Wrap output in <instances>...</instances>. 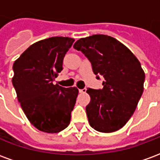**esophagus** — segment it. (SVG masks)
<instances>
[{
    "label": "esophagus",
    "mask_w": 160,
    "mask_h": 160,
    "mask_svg": "<svg viewBox=\"0 0 160 160\" xmlns=\"http://www.w3.org/2000/svg\"><path fill=\"white\" fill-rule=\"evenodd\" d=\"M79 92H80V93H86V92H87V88L80 89V90H79Z\"/></svg>",
    "instance_id": "34e87169"
}]
</instances>
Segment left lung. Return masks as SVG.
<instances>
[{
	"mask_svg": "<svg viewBox=\"0 0 160 160\" xmlns=\"http://www.w3.org/2000/svg\"><path fill=\"white\" fill-rule=\"evenodd\" d=\"M73 48L90 61L98 80L104 78L102 89L87 90L91 97L86 107L91 127L103 133L120 129L134 114L144 90L145 73L139 60L107 35L80 38Z\"/></svg>",
	"mask_w": 160,
	"mask_h": 160,
	"instance_id": "1",
	"label": "left lung"
}]
</instances>
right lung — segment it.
I'll return each instance as SVG.
<instances>
[{"instance_id":"right-lung-1","label":"right lung","mask_w":160,"mask_h":160,"mask_svg":"<svg viewBox=\"0 0 160 160\" xmlns=\"http://www.w3.org/2000/svg\"><path fill=\"white\" fill-rule=\"evenodd\" d=\"M74 42L68 37H52L30 46L16 60L12 85L30 122L45 133H58L70 123L76 103V87L54 85L62 70L63 58Z\"/></svg>"}]
</instances>
